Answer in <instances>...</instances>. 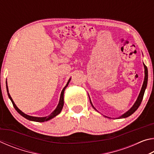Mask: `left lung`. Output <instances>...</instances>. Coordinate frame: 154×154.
I'll return each instance as SVG.
<instances>
[{
	"label": "left lung",
	"instance_id": "obj_1",
	"mask_svg": "<svg viewBox=\"0 0 154 154\" xmlns=\"http://www.w3.org/2000/svg\"><path fill=\"white\" fill-rule=\"evenodd\" d=\"M144 68H145V78H144V82H143V86L141 88V90H140V92L139 93V95L138 96V98L137 99L136 102L134 104V105L132 106L131 108H130L128 111L126 113H124L122 116H121L120 117H119L118 118H126L127 117H128L130 116H131L132 113H134L135 111H137V109L139 108V106H140V103L142 102V100H143V96H144V93H145V91L146 88H147V80H148V71H147V66H145L144 64ZM90 103H91V105L92 106V107L95 109L96 111H97L96 109H95L94 106H93L92 102H91L90 100ZM106 117V116H105ZM106 118H109V117H106Z\"/></svg>",
	"mask_w": 154,
	"mask_h": 154
}]
</instances>
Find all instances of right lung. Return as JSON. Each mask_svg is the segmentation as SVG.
Listing matches in <instances>:
<instances>
[{"instance_id": "right-lung-1", "label": "right lung", "mask_w": 154, "mask_h": 154, "mask_svg": "<svg viewBox=\"0 0 154 154\" xmlns=\"http://www.w3.org/2000/svg\"><path fill=\"white\" fill-rule=\"evenodd\" d=\"M70 81H71V79H69V80L68 81L66 85H65V87L63 88V90H62V92H61V94H60V98L59 103H58V106H57L56 109L53 112H52V113L50 115H49V116H46V117H43V118H38V117H33V116H28V115L25 114L24 113H23L22 111L20 110V109L17 107V106L15 105V104L14 103V100H13L12 98L11 97V96H10V94H9V90H8V86H7V83L6 85V87H7V94H8L9 98H10V100H11V101L12 102L13 105H14V108L15 109V110H16L18 112V113H19L21 115V116L24 117V118H25L26 119H28V120L34 121V122H44L48 121V120H49V119H51L52 118H54V117L58 116V115L61 112L62 107H63V106H64V92L65 89H66V88L68 86V85H69Z\"/></svg>"}]
</instances>
